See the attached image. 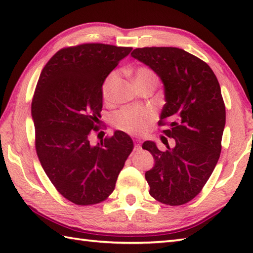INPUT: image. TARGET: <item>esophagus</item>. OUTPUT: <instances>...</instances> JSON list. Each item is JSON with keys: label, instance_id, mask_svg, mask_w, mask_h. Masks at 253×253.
<instances>
[{"label": "esophagus", "instance_id": "34e87169", "mask_svg": "<svg viewBox=\"0 0 253 253\" xmlns=\"http://www.w3.org/2000/svg\"><path fill=\"white\" fill-rule=\"evenodd\" d=\"M140 149H141V141L138 140V139H136V140H135V150H136V151H139Z\"/></svg>", "mask_w": 253, "mask_h": 253}]
</instances>
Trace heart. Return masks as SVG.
<instances>
[{
    "instance_id": "heart-1",
    "label": "heart",
    "mask_w": 253,
    "mask_h": 253,
    "mask_svg": "<svg viewBox=\"0 0 253 253\" xmlns=\"http://www.w3.org/2000/svg\"><path fill=\"white\" fill-rule=\"evenodd\" d=\"M117 71H113L104 79L102 84V96L105 101H111L113 91L118 80ZM136 84L141 89L150 84H157L158 78L151 68L141 66L138 67L135 72ZM155 120V114L153 111L149 109H141V107L128 106L116 112L113 117L114 125L117 129L123 130L132 135H142L146 133L151 127Z\"/></svg>"
}]
</instances>
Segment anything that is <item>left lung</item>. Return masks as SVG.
Segmentation results:
<instances>
[{
  "mask_svg": "<svg viewBox=\"0 0 253 253\" xmlns=\"http://www.w3.org/2000/svg\"><path fill=\"white\" fill-rule=\"evenodd\" d=\"M131 56L149 66L164 84L166 103L159 126L175 147L161 151L153 141L142 149L155 164L146 171L149 193L168 206H181L200 193L222 150L226 121L218 80L208 64L178 47H138Z\"/></svg>",
  "mask_w": 253,
  "mask_h": 253,
  "instance_id": "8db88e82",
  "label": "left lung"
}]
</instances>
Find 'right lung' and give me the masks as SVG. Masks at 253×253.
<instances>
[{
    "instance_id": "right-lung-1",
    "label": "right lung",
    "mask_w": 253,
    "mask_h": 253,
    "mask_svg": "<svg viewBox=\"0 0 253 253\" xmlns=\"http://www.w3.org/2000/svg\"><path fill=\"white\" fill-rule=\"evenodd\" d=\"M132 47L84 43L57 51L38 80L31 103L36 151L56 190L77 206L107 199L133 149L121 130L92 146L99 131L102 84Z\"/></svg>"
}]
</instances>
